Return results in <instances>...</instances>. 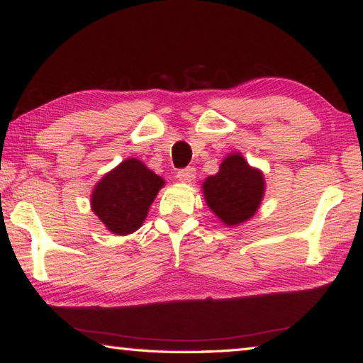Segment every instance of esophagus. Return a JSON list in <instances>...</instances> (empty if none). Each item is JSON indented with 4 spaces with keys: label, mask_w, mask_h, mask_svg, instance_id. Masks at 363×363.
Instances as JSON below:
<instances>
[{
    "label": "esophagus",
    "mask_w": 363,
    "mask_h": 363,
    "mask_svg": "<svg viewBox=\"0 0 363 363\" xmlns=\"http://www.w3.org/2000/svg\"><path fill=\"white\" fill-rule=\"evenodd\" d=\"M177 179H179L181 182H192L195 179V168H184V169H179L177 171Z\"/></svg>",
    "instance_id": "34e87169"
}]
</instances>
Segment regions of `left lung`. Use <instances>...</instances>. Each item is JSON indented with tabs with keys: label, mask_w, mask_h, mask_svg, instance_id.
<instances>
[{
	"label": "left lung",
	"mask_w": 363,
	"mask_h": 363,
	"mask_svg": "<svg viewBox=\"0 0 363 363\" xmlns=\"http://www.w3.org/2000/svg\"><path fill=\"white\" fill-rule=\"evenodd\" d=\"M205 201L225 227L247 223L259 210L266 192L261 169L250 167L240 152H232L214 176L201 184Z\"/></svg>",
	"instance_id": "1"
}]
</instances>
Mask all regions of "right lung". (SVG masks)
Masks as SVG:
<instances>
[{"label":"right lung","mask_w":363,"mask_h":363,"mask_svg":"<svg viewBox=\"0 0 363 363\" xmlns=\"http://www.w3.org/2000/svg\"><path fill=\"white\" fill-rule=\"evenodd\" d=\"M163 186V177L140 160H123L94 186L91 210L107 230L116 235H130L144 224L149 208Z\"/></svg>","instance_id":"add662e5"}]
</instances>
